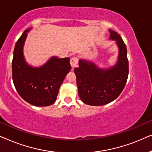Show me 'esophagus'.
<instances>
[{"mask_svg":"<svg viewBox=\"0 0 152 152\" xmlns=\"http://www.w3.org/2000/svg\"><path fill=\"white\" fill-rule=\"evenodd\" d=\"M78 64V59L77 57H72L70 59V65H71L72 68H75L76 66H77Z\"/></svg>","mask_w":152,"mask_h":152,"instance_id":"esophagus-1","label":"esophagus"}]
</instances>
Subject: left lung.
Instances as JSON below:
<instances>
[{"instance_id": "1", "label": "left lung", "mask_w": 152, "mask_h": 152, "mask_svg": "<svg viewBox=\"0 0 152 152\" xmlns=\"http://www.w3.org/2000/svg\"><path fill=\"white\" fill-rule=\"evenodd\" d=\"M111 40L116 41L118 57L115 65L101 68L87 60H79V67L74 69L78 93L83 102L91 106H102L115 100L122 93L128 78L127 50L121 37L109 30Z\"/></svg>"}]
</instances>
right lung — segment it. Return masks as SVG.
<instances>
[{"label": "right lung", "mask_w": 152, "mask_h": 152, "mask_svg": "<svg viewBox=\"0 0 152 152\" xmlns=\"http://www.w3.org/2000/svg\"><path fill=\"white\" fill-rule=\"evenodd\" d=\"M32 28L27 29L16 43L12 59V80L20 97L37 107L55 102L60 86L71 69L70 58L52 57L40 67L27 63L23 55L25 41Z\"/></svg>", "instance_id": "1"}]
</instances>
